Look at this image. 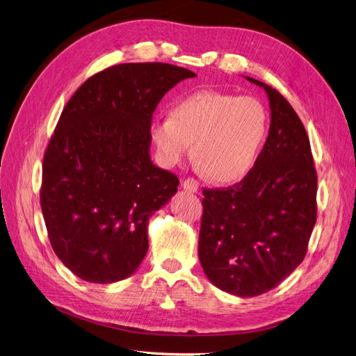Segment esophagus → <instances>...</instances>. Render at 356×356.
I'll return each mask as SVG.
<instances>
[{"mask_svg":"<svg viewBox=\"0 0 356 356\" xmlns=\"http://www.w3.org/2000/svg\"><path fill=\"white\" fill-rule=\"evenodd\" d=\"M181 187L184 188L186 191H190V193H197V190H199V182H197L195 178H187V179L182 181Z\"/></svg>","mask_w":356,"mask_h":356,"instance_id":"esophagus-1","label":"esophagus"}]
</instances>
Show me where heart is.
I'll return each instance as SVG.
<instances>
[{
    "label": "heart",
    "instance_id": "heart-1",
    "mask_svg": "<svg viewBox=\"0 0 356 356\" xmlns=\"http://www.w3.org/2000/svg\"><path fill=\"white\" fill-rule=\"evenodd\" d=\"M268 131L264 105L252 96L200 90L175 105L170 117H156L149 136L160 161L170 168L195 154L217 182L245 178L257 165Z\"/></svg>",
    "mask_w": 356,
    "mask_h": 356
}]
</instances>
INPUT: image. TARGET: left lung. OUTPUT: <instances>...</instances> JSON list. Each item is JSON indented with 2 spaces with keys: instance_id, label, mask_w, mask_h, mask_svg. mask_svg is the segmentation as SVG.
I'll list each match as a JSON object with an SVG mask.
<instances>
[{
  "instance_id": "left-lung-1",
  "label": "left lung",
  "mask_w": 356,
  "mask_h": 356,
  "mask_svg": "<svg viewBox=\"0 0 356 356\" xmlns=\"http://www.w3.org/2000/svg\"><path fill=\"white\" fill-rule=\"evenodd\" d=\"M268 136L239 184L203 190L199 260L225 293L255 297L281 284L303 261L316 222V170L306 129L270 86Z\"/></svg>"
}]
</instances>
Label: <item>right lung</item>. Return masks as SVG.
I'll return each instance as SVG.
<instances>
[{
	"label": "right lung",
	"instance_id": "1",
	"mask_svg": "<svg viewBox=\"0 0 356 356\" xmlns=\"http://www.w3.org/2000/svg\"><path fill=\"white\" fill-rule=\"evenodd\" d=\"M193 77L169 63H122L84 81L63 108L40 200L53 251L83 281L118 282L144 260L148 220L179 184L152 161L149 124L165 93Z\"/></svg>",
	"mask_w": 356,
	"mask_h": 356
}]
</instances>
